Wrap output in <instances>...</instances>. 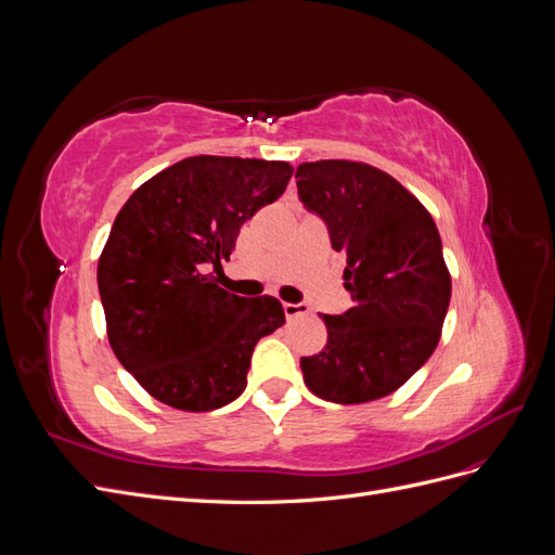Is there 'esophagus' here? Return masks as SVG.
<instances>
[{"mask_svg":"<svg viewBox=\"0 0 555 555\" xmlns=\"http://www.w3.org/2000/svg\"><path fill=\"white\" fill-rule=\"evenodd\" d=\"M282 310H284V317H287V319H296L300 314H308L310 306H306V304H284Z\"/></svg>","mask_w":555,"mask_h":555,"instance_id":"34e87169","label":"esophagus"}]
</instances>
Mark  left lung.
<instances>
[{"label": "left lung", "instance_id": "1", "mask_svg": "<svg viewBox=\"0 0 555 555\" xmlns=\"http://www.w3.org/2000/svg\"><path fill=\"white\" fill-rule=\"evenodd\" d=\"M298 198L345 257L351 306L322 314L328 340L300 359L308 389L354 405L393 393L440 343L451 298L440 231L402 184L347 159L304 162Z\"/></svg>", "mask_w": 555, "mask_h": 555}]
</instances>
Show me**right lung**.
Returning a JSON list of instances; mask_svg holds the SVG:
<instances>
[{"label":"right lung","instance_id":"1","mask_svg":"<svg viewBox=\"0 0 555 555\" xmlns=\"http://www.w3.org/2000/svg\"><path fill=\"white\" fill-rule=\"evenodd\" d=\"M287 162L188 157L129 196L96 268L108 340L143 389L184 412L229 405L251 351L284 324L278 298L220 287L245 220L282 196Z\"/></svg>","mask_w":555,"mask_h":555}]
</instances>
